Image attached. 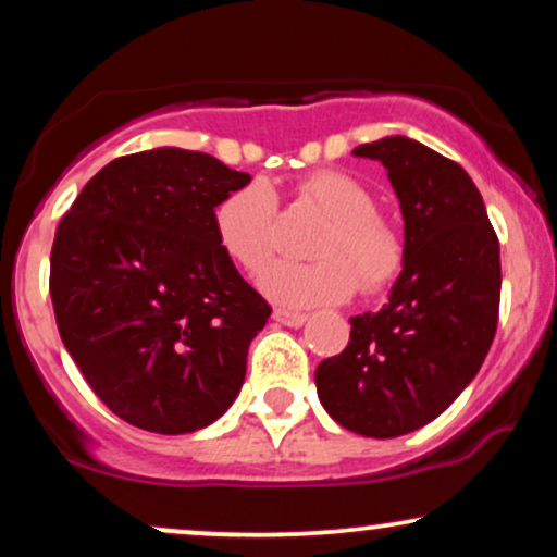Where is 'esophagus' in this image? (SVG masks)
Masks as SVG:
<instances>
[{"label": "esophagus", "mask_w": 557, "mask_h": 557, "mask_svg": "<svg viewBox=\"0 0 557 557\" xmlns=\"http://www.w3.org/2000/svg\"><path fill=\"white\" fill-rule=\"evenodd\" d=\"M272 317H274V321H277V324H283V326H300L308 319L306 313L287 311V308H274Z\"/></svg>", "instance_id": "esophagus-1"}]
</instances>
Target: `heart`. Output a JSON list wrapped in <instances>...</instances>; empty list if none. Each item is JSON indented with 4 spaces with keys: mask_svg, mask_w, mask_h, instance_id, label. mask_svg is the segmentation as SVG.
<instances>
[{
    "mask_svg": "<svg viewBox=\"0 0 557 557\" xmlns=\"http://www.w3.org/2000/svg\"><path fill=\"white\" fill-rule=\"evenodd\" d=\"M300 197L311 199L330 223L311 253L317 261H277L259 285L274 304L308 308L339 304L355 287L379 293L397 277L405 261L399 233L376 214V199L360 178L339 169H317L298 178ZM214 236L238 270L259 274L274 253L277 197L264 181H249L214 207Z\"/></svg>",
    "mask_w": 557,
    "mask_h": 557,
    "instance_id": "1",
    "label": "heart"
}]
</instances>
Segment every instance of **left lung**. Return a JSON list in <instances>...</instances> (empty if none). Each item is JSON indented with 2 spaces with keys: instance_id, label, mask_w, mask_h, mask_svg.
Segmentation results:
<instances>
[{
  "instance_id": "8db88e82",
  "label": "left lung",
  "mask_w": 557,
  "mask_h": 557,
  "mask_svg": "<svg viewBox=\"0 0 557 557\" xmlns=\"http://www.w3.org/2000/svg\"><path fill=\"white\" fill-rule=\"evenodd\" d=\"M352 156L388 171L405 218V270L381 311L350 319V343L321 360L317 392L347 431L394 438L438 418L478 376L498 326L500 249L459 163L407 137Z\"/></svg>"
}]
</instances>
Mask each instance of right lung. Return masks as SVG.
Listing matches in <instances>:
<instances>
[{"label":"right lung","instance_id":"right-lung-1","mask_svg":"<svg viewBox=\"0 0 557 557\" xmlns=\"http://www.w3.org/2000/svg\"><path fill=\"white\" fill-rule=\"evenodd\" d=\"M197 150L111 160L64 212L49 290L62 343L98 399L150 433H194L238 397L272 308L214 236V207L249 184Z\"/></svg>","mask_w":557,"mask_h":557}]
</instances>
